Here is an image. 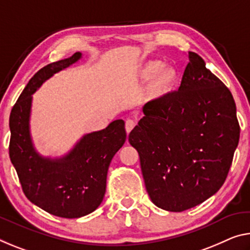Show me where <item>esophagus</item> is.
Listing matches in <instances>:
<instances>
[{
  "instance_id": "34e87169",
  "label": "esophagus",
  "mask_w": 250,
  "mask_h": 250,
  "mask_svg": "<svg viewBox=\"0 0 250 250\" xmlns=\"http://www.w3.org/2000/svg\"><path fill=\"white\" fill-rule=\"evenodd\" d=\"M136 125V121L132 120V119H126L125 120V131L126 133H130V131L134 128Z\"/></svg>"
}]
</instances>
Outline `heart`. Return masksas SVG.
Listing matches in <instances>:
<instances>
[{
	"mask_svg": "<svg viewBox=\"0 0 250 250\" xmlns=\"http://www.w3.org/2000/svg\"><path fill=\"white\" fill-rule=\"evenodd\" d=\"M142 79H149L146 94L150 99H159L168 94L175 86L178 80V73L171 65L160 64V62L150 61L140 70Z\"/></svg>",
	"mask_w": 250,
	"mask_h": 250,
	"instance_id": "heart-1",
	"label": "heart"
}]
</instances>
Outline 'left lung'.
<instances>
[{
	"label": "left lung",
	"instance_id": "1",
	"mask_svg": "<svg viewBox=\"0 0 250 250\" xmlns=\"http://www.w3.org/2000/svg\"><path fill=\"white\" fill-rule=\"evenodd\" d=\"M179 89L149 101L129 134L152 203L180 212L204 203L227 178L240 126L232 94L189 52Z\"/></svg>",
	"mask_w": 250,
	"mask_h": 250
}]
</instances>
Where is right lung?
<instances>
[{"label":"right lung","mask_w":250,"mask_h":250,"mask_svg":"<svg viewBox=\"0 0 250 250\" xmlns=\"http://www.w3.org/2000/svg\"><path fill=\"white\" fill-rule=\"evenodd\" d=\"M81 55L77 52L39 70L10 114V159L23 192L32 204L62 218L85 216L100 206L110 162L126 138L124 120H116L101 131L85 134L60 159L43 158L33 148L29 125L32 94L43 82L77 62Z\"/></svg>","instance_id":"obj_1"}]
</instances>
